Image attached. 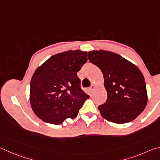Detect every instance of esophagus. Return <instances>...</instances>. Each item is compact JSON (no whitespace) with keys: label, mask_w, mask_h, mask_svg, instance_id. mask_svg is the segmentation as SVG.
I'll list each match as a JSON object with an SVG mask.
<instances>
[{"label":"esophagus","mask_w":160,"mask_h":160,"mask_svg":"<svg viewBox=\"0 0 160 160\" xmlns=\"http://www.w3.org/2000/svg\"><path fill=\"white\" fill-rule=\"evenodd\" d=\"M94 88H95V86H94V85H91V87H90V88H89V89H91V90H93V89H94Z\"/></svg>","instance_id":"1"}]
</instances>
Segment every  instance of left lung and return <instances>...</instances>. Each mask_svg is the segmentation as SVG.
Returning a JSON list of instances; mask_svg holds the SVG:
<instances>
[{"mask_svg":"<svg viewBox=\"0 0 160 160\" xmlns=\"http://www.w3.org/2000/svg\"><path fill=\"white\" fill-rule=\"evenodd\" d=\"M88 59L103 75L108 97L98 106L102 117L117 124L129 122L137 118L148 101L144 77L137 66L108 51L89 52Z\"/></svg>","mask_w":160,"mask_h":160,"instance_id":"obj_1","label":"left lung"}]
</instances>
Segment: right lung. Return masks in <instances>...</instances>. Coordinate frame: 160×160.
Returning <instances> with one entry per match:
<instances>
[{"mask_svg": "<svg viewBox=\"0 0 160 160\" xmlns=\"http://www.w3.org/2000/svg\"><path fill=\"white\" fill-rule=\"evenodd\" d=\"M88 61V52L69 50L51 57L31 80L30 102L38 117L60 124L74 118L89 96L80 88L77 72Z\"/></svg>", "mask_w": 160, "mask_h": 160, "instance_id": "1", "label": "right lung"}]
</instances>
